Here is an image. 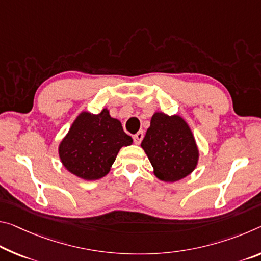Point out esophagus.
Wrapping results in <instances>:
<instances>
[{
    "label": "esophagus",
    "instance_id": "obj_1",
    "mask_svg": "<svg viewBox=\"0 0 261 261\" xmlns=\"http://www.w3.org/2000/svg\"><path fill=\"white\" fill-rule=\"evenodd\" d=\"M143 137H144L143 131H138L137 134L134 135V142H135V144H137V145H139L140 142H142Z\"/></svg>",
    "mask_w": 261,
    "mask_h": 261
}]
</instances>
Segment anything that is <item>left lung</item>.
<instances>
[{"instance_id": "obj_1", "label": "left lung", "mask_w": 261, "mask_h": 261, "mask_svg": "<svg viewBox=\"0 0 261 261\" xmlns=\"http://www.w3.org/2000/svg\"><path fill=\"white\" fill-rule=\"evenodd\" d=\"M153 173L165 182H175L197 166L198 148L187 122L179 115L154 113L142 145Z\"/></svg>"}]
</instances>
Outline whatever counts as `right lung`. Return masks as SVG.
Instances as JSON below:
<instances>
[{
    "label": "right lung",
    "mask_w": 261,
    "mask_h": 261,
    "mask_svg": "<svg viewBox=\"0 0 261 261\" xmlns=\"http://www.w3.org/2000/svg\"><path fill=\"white\" fill-rule=\"evenodd\" d=\"M132 142L107 108L97 115L82 111L60 142L59 156L72 174L87 181L97 180L108 174L119 150Z\"/></svg>",
    "instance_id": "obj_1"
}]
</instances>
